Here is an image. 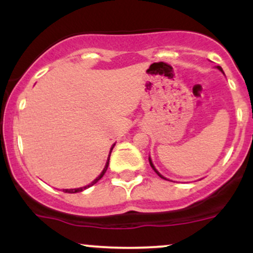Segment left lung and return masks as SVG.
I'll list each match as a JSON object with an SVG mask.
<instances>
[{
    "label": "left lung",
    "mask_w": 253,
    "mask_h": 253,
    "mask_svg": "<svg viewBox=\"0 0 253 253\" xmlns=\"http://www.w3.org/2000/svg\"><path fill=\"white\" fill-rule=\"evenodd\" d=\"M217 69H219V70H221V71H222V69H221V68H220V66H217ZM149 161H150V164H151V167H152V169L156 171V173H157V175H158L159 177H162V178H164V177H163V176H162V175H161V173H159V172H158V171H157V170L155 169V167H153L152 162H151V159H150V158H149ZM164 179H167V178H164Z\"/></svg>",
    "instance_id": "left-lung-1"
}]
</instances>
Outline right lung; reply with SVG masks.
<instances>
[{
	"mask_svg": "<svg viewBox=\"0 0 253 253\" xmlns=\"http://www.w3.org/2000/svg\"><path fill=\"white\" fill-rule=\"evenodd\" d=\"M114 147V146H113ZM113 147H112V150H113ZM112 150H110V153H112ZM109 157H110V155H109ZM109 157H108V162H107V164H106V167H104V169H103V171L102 172H101V175L97 177L96 179H94V181H92L91 183H90L89 185H86V187H83V188H77V189H64L63 191L64 193H69V194H74V193H80V191H82V190H84V189H86V188H89V187H91V185H94L95 183H97L98 181H100L101 178H102L103 177V175H104V172H106L107 171V168H108V164H109Z\"/></svg>",
	"mask_w": 253,
	"mask_h": 253,
	"instance_id": "add662e5",
	"label": "right lung"
}]
</instances>
